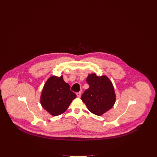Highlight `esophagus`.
I'll return each mask as SVG.
<instances>
[{
  "label": "esophagus",
  "mask_w": 157,
  "mask_h": 157,
  "mask_svg": "<svg viewBox=\"0 0 157 157\" xmlns=\"http://www.w3.org/2000/svg\"><path fill=\"white\" fill-rule=\"evenodd\" d=\"M76 95H77V97L78 98L81 97V92H79L76 93Z\"/></svg>",
  "instance_id": "34e87169"
}]
</instances>
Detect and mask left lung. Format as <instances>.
Returning a JSON list of instances; mask_svg holds the SVG:
<instances>
[{"instance_id": "1", "label": "left lung", "mask_w": 157, "mask_h": 157, "mask_svg": "<svg viewBox=\"0 0 157 157\" xmlns=\"http://www.w3.org/2000/svg\"><path fill=\"white\" fill-rule=\"evenodd\" d=\"M86 82L90 88L82 94L81 100L92 113L101 116L111 109L116 101L112 83L108 76H98L96 74L88 76Z\"/></svg>"}]
</instances>
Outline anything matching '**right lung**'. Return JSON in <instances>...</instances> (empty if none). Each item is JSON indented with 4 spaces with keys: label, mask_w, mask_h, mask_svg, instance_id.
<instances>
[{
    "label": "right lung",
    "mask_w": 157,
    "mask_h": 157,
    "mask_svg": "<svg viewBox=\"0 0 157 157\" xmlns=\"http://www.w3.org/2000/svg\"><path fill=\"white\" fill-rule=\"evenodd\" d=\"M76 98L69 84L63 81L62 75L51 76L45 82L40 102L44 109L55 117L65 112Z\"/></svg>",
    "instance_id": "1"
}]
</instances>
